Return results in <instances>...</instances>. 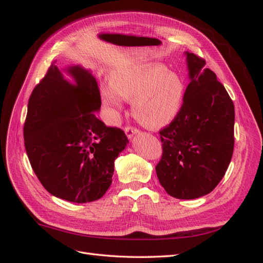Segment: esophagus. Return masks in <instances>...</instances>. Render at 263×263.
<instances>
[{"label":"esophagus","mask_w":263,"mask_h":263,"mask_svg":"<svg viewBox=\"0 0 263 263\" xmlns=\"http://www.w3.org/2000/svg\"><path fill=\"white\" fill-rule=\"evenodd\" d=\"M124 130H125V133H126V135H127V137H128V138H132L135 134L138 133V129H137V128H135V127L129 126V125H128V126H125Z\"/></svg>","instance_id":"obj_1"}]
</instances>
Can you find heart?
<instances>
[{"instance_id":"1","label":"heart","mask_w":263,"mask_h":263,"mask_svg":"<svg viewBox=\"0 0 263 263\" xmlns=\"http://www.w3.org/2000/svg\"><path fill=\"white\" fill-rule=\"evenodd\" d=\"M101 99L113 117L123 108L122 100L132 101L133 115L149 128H161L176 118L182 107L185 84L161 65L119 69L109 85H101Z\"/></svg>"}]
</instances>
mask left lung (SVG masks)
<instances>
[{
	"instance_id": "8db88e82",
	"label": "left lung",
	"mask_w": 263,
	"mask_h": 263,
	"mask_svg": "<svg viewBox=\"0 0 263 263\" xmlns=\"http://www.w3.org/2000/svg\"><path fill=\"white\" fill-rule=\"evenodd\" d=\"M190 83L178 116L162 128V157L156 165L169 195L193 200L224 178L234 153L235 107L205 60L185 52Z\"/></svg>"
}]
</instances>
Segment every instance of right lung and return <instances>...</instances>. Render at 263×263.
<instances>
[{
  "mask_svg": "<svg viewBox=\"0 0 263 263\" xmlns=\"http://www.w3.org/2000/svg\"><path fill=\"white\" fill-rule=\"evenodd\" d=\"M70 83L51 65L31 92L24 124L25 149L38 180L50 194L73 203L101 198L112 184L114 161L128 139L95 116L101 95L95 78L69 67Z\"/></svg>",
  "mask_w": 263,
  "mask_h": 263,
  "instance_id": "right-lung-1",
  "label": "right lung"
}]
</instances>
